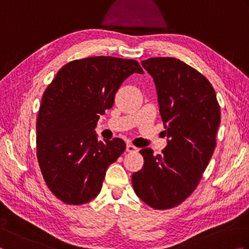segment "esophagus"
<instances>
[{"label": "esophagus", "mask_w": 249, "mask_h": 249, "mask_svg": "<svg viewBox=\"0 0 249 249\" xmlns=\"http://www.w3.org/2000/svg\"><path fill=\"white\" fill-rule=\"evenodd\" d=\"M126 151L131 153V152H137V151H138V149H137V147L134 146L133 144H127V145H126Z\"/></svg>", "instance_id": "1"}]
</instances>
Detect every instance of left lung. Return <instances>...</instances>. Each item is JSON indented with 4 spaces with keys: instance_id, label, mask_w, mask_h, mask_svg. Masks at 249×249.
Instances as JSON below:
<instances>
[{
    "instance_id": "8db88e82",
    "label": "left lung",
    "mask_w": 249,
    "mask_h": 249,
    "mask_svg": "<svg viewBox=\"0 0 249 249\" xmlns=\"http://www.w3.org/2000/svg\"><path fill=\"white\" fill-rule=\"evenodd\" d=\"M141 64L154 80L168 144L156 156L150 147L140 151L144 165L131 182L143 202L167 210L198 186L215 150L220 108L212 84L184 62L151 57Z\"/></svg>"
}]
</instances>
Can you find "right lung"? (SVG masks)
I'll return each instance as SVG.
<instances>
[{"label": "right lung", "mask_w": 249, "mask_h": 249, "mask_svg": "<svg viewBox=\"0 0 249 249\" xmlns=\"http://www.w3.org/2000/svg\"><path fill=\"white\" fill-rule=\"evenodd\" d=\"M134 72L143 73L135 60L86 57L63 66L46 89L36 122V154L47 186L64 203L96 197L108 167L125 151L123 140L98 141L94 129Z\"/></svg>", "instance_id": "1"}]
</instances>
